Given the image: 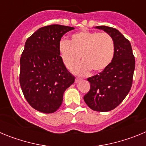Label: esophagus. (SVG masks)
<instances>
[{
  "mask_svg": "<svg viewBox=\"0 0 146 146\" xmlns=\"http://www.w3.org/2000/svg\"><path fill=\"white\" fill-rule=\"evenodd\" d=\"M82 80V79H81V78H80V77H76V78H75V82H79V81L80 80Z\"/></svg>",
  "mask_w": 146,
  "mask_h": 146,
  "instance_id": "obj_1",
  "label": "esophagus"
}]
</instances>
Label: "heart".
Masks as SVG:
<instances>
[{
    "label": "heart",
    "mask_w": 146,
    "mask_h": 146,
    "mask_svg": "<svg viewBox=\"0 0 146 146\" xmlns=\"http://www.w3.org/2000/svg\"><path fill=\"white\" fill-rule=\"evenodd\" d=\"M58 51L69 69H73L81 58L82 62L74 71L79 74H86L90 70L100 72L109 66L115 55V42L109 33L83 30L72 34L70 41L60 40Z\"/></svg>",
    "instance_id": "b5f03b06"
}]
</instances>
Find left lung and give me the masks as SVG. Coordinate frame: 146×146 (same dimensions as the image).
<instances>
[{
	"label": "left lung",
	"instance_id": "left-lung-1",
	"mask_svg": "<svg viewBox=\"0 0 146 146\" xmlns=\"http://www.w3.org/2000/svg\"><path fill=\"white\" fill-rule=\"evenodd\" d=\"M109 33L115 42V55L109 66L88 78L91 88L84 96L89 108L98 112H108L118 107L129 92L133 80L135 59L131 44L118 30L97 26Z\"/></svg>",
	"mask_w": 146,
	"mask_h": 146
}]
</instances>
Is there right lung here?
Listing matches in <instances>:
<instances>
[{"label": "right lung", "instance_id": "obj_1", "mask_svg": "<svg viewBox=\"0 0 146 146\" xmlns=\"http://www.w3.org/2000/svg\"><path fill=\"white\" fill-rule=\"evenodd\" d=\"M73 27L50 25L26 40L20 58V83L25 99L35 110L52 113L60 107L64 91L74 82L58 51L61 37Z\"/></svg>", "mask_w": 146, "mask_h": 146}]
</instances>
